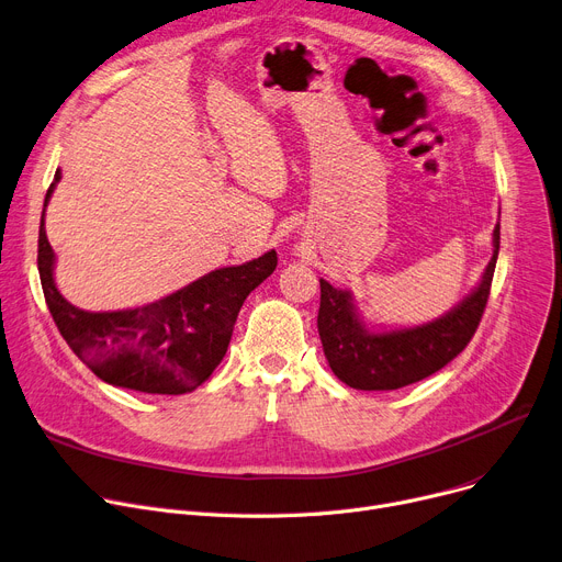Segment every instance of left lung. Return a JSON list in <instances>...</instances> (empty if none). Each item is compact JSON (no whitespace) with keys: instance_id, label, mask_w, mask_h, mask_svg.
<instances>
[{"instance_id":"left-lung-1","label":"left lung","mask_w":562,"mask_h":562,"mask_svg":"<svg viewBox=\"0 0 562 562\" xmlns=\"http://www.w3.org/2000/svg\"><path fill=\"white\" fill-rule=\"evenodd\" d=\"M492 236V258L479 288L468 300L436 322L402 331H368L349 292L319 279L317 331L334 374L356 390H397L442 370L468 347L483 317L499 256V224L494 226Z\"/></svg>"}]
</instances>
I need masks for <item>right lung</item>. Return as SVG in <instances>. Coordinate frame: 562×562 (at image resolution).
Segmentation results:
<instances>
[{
    "label": "right lung",
    "instance_id": "obj_1",
    "mask_svg": "<svg viewBox=\"0 0 562 562\" xmlns=\"http://www.w3.org/2000/svg\"><path fill=\"white\" fill-rule=\"evenodd\" d=\"M60 170L45 194V206ZM277 268V251L222 268L162 300L128 311L88 313L63 300L54 283V249L38 234V272L63 340L99 379L147 394H183L220 366L247 294Z\"/></svg>",
    "mask_w": 562,
    "mask_h": 562
}]
</instances>
